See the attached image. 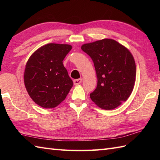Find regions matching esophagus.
Returning <instances> with one entry per match:
<instances>
[{"instance_id": "esophagus-1", "label": "esophagus", "mask_w": 160, "mask_h": 160, "mask_svg": "<svg viewBox=\"0 0 160 160\" xmlns=\"http://www.w3.org/2000/svg\"><path fill=\"white\" fill-rule=\"evenodd\" d=\"M82 82V78H80V79H76V80H73V83H74L75 85H78V84H80Z\"/></svg>"}]
</instances>
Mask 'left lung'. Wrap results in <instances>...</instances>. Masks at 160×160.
I'll return each mask as SVG.
<instances>
[{
    "label": "left lung",
    "instance_id": "1",
    "mask_svg": "<svg viewBox=\"0 0 160 160\" xmlns=\"http://www.w3.org/2000/svg\"><path fill=\"white\" fill-rule=\"evenodd\" d=\"M81 49L92 59L98 78L91 99L102 109H114L128 99L133 89L136 77L133 56L113 39L84 44Z\"/></svg>",
    "mask_w": 160,
    "mask_h": 160
}]
</instances>
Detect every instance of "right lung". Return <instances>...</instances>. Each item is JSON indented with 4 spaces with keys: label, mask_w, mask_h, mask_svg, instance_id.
I'll return each instance as SVG.
<instances>
[{
    "label": "right lung",
    "mask_w": 160,
    "mask_h": 160,
    "mask_svg": "<svg viewBox=\"0 0 160 160\" xmlns=\"http://www.w3.org/2000/svg\"><path fill=\"white\" fill-rule=\"evenodd\" d=\"M72 47L49 43L30 56L24 73V82L30 98L45 108L56 107L65 99L73 81L62 61Z\"/></svg>",
    "instance_id": "right-lung-1"
}]
</instances>
